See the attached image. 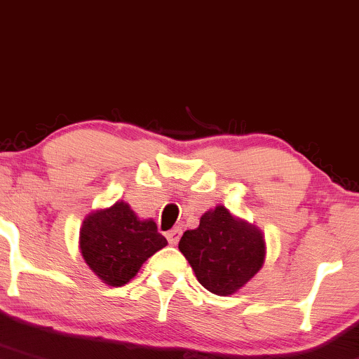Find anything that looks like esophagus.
Masks as SVG:
<instances>
[{"mask_svg":"<svg viewBox=\"0 0 359 359\" xmlns=\"http://www.w3.org/2000/svg\"><path fill=\"white\" fill-rule=\"evenodd\" d=\"M180 237H181L180 229H172L166 233V238H168V242H170V245H176V243L180 242Z\"/></svg>","mask_w":359,"mask_h":359,"instance_id":"34e87169","label":"esophagus"}]
</instances>
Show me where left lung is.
<instances>
[{"instance_id": "1", "label": "left lung", "mask_w": 359, "mask_h": 359, "mask_svg": "<svg viewBox=\"0 0 359 359\" xmlns=\"http://www.w3.org/2000/svg\"><path fill=\"white\" fill-rule=\"evenodd\" d=\"M178 248L198 282L217 296L243 287L262 269L265 259L262 233L231 217L223 206L206 212L196 230L184 231Z\"/></svg>"}]
</instances>
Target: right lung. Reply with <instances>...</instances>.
<instances>
[{
    "label": "right lung",
    "instance_id": "right-lung-1",
    "mask_svg": "<svg viewBox=\"0 0 359 359\" xmlns=\"http://www.w3.org/2000/svg\"><path fill=\"white\" fill-rule=\"evenodd\" d=\"M168 242L153 220L141 222L130 206L117 201L95 212L80 229V252L88 267L109 285H124Z\"/></svg>",
    "mask_w": 359,
    "mask_h": 359
}]
</instances>
